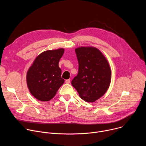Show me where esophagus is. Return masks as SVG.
Wrapping results in <instances>:
<instances>
[{"instance_id":"esophagus-1","label":"esophagus","mask_w":146,"mask_h":146,"mask_svg":"<svg viewBox=\"0 0 146 146\" xmlns=\"http://www.w3.org/2000/svg\"><path fill=\"white\" fill-rule=\"evenodd\" d=\"M70 82V79H68V80H65V82L66 83V84H69Z\"/></svg>"}]
</instances>
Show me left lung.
I'll return each instance as SVG.
<instances>
[{
  "label": "left lung",
  "mask_w": 146,
  "mask_h": 146,
  "mask_svg": "<svg viewBox=\"0 0 146 146\" xmlns=\"http://www.w3.org/2000/svg\"><path fill=\"white\" fill-rule=\"evenodd\" d=\"M78 72L72 84L80 97L87 102H94L108 90L111 72L105 56L98 48L81 47L75 49Z\"/></svg>",
  "instance_id": "obj_1"
}]
</instances>
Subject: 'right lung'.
<instances>
[{
  "label": "right lung",
  "instance_id": "add662e5",
  "mask_svg": "<svg viewBox=\"0 0 146 146\" xmlns=\"http://www.w3.org/2000/svg\"><path fill=\"white\" fill-rule=\"evenodd\" d=\"M64 48L48 50L38 55L29 68L27 81L31 94L40 101L52 99L64 83L58 64Z\"/></svg>",
  "mask_w": 146,
  "mask_h": 146
}]
</instances>
